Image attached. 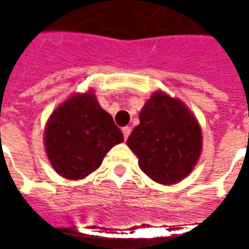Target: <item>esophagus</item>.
I'll return each mask as SVG.
<instances>
[{"label":"esophagus","mask_w":249,"mask_h":249,"mask_svg":"<svg viewBox=\"0 0 249 249\" xmlns=\"http://www.w3.org/2000/svg\"><path fill=\"white\" fill-rule=\"evenodd\" d=\"M122 133H123V137H124V140H127V137L130 136V133H131V127H129V126L123 127V129H122Z\"/></svg>","instance_id":"34e87169"}]
</instances>
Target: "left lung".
Masks as SVG:
<instances>
[{"label":"left lung","mask_w":249,"mask_h":249,"mask_svg":"<svg viewBox=\"0 0 249 249\" xmlns=\"http://www.w3.org/2000/svg\"><path fill=\"white\" fill-rule=\"evenodd\" d=\"M140 169L159 184H176L196 165L202 131L180 100L157 91L140 112V124L127 139Z\"/></svg>","instance_id":"obj_1"}]
</instances>
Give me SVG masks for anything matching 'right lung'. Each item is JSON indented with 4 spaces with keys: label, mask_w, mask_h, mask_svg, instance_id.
<instances>
[{
    "label": "right lung",
    "mask_w": 249,
    "mask_h": 249,
    "mask_svg": "<svg viewBox=\"0 0 249 249\" xmlns=\"http://www.w3.org/2000/svg\"><path fill=\"white\" fill-rule=\"evenodd\" d=\"M123 142L113 118L90 90L61 104L47 122L44 145L53 170L65 178H84L101 166L112 147Z\"/></svg>",
    "instance_id": "right-lung-1"
}]
</instances>
